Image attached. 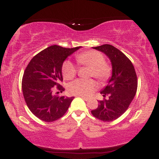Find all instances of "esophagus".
I'll return each mask as SVG.
<instances>
[{
	"label": "esophagus",
	"mask_w": 159,
	"mask_h": 159,
	"mask_svg": "<svg viewBox=\"0 0 159 159\" xmlns=\"http://www.w3.org/2000/svg\"><path fill=\"white\" fill-rule=\"evenodd\" d=\"M80 97L83 98V99L84 100V101H86V102H87V101H88V100H89V98H87V97H85V96H80Z\"/></svg>",
	"instance_id": "1"
}]
</instances>
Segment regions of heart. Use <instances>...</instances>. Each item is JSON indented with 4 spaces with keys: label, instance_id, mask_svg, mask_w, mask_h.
I'll use <instances>...</instances> for the list:
<instances>
[{
    "label": "heart",
    "instance_id": "b5f03b06",
    "mask_svg": "<svg viewBox=\"0 0 159 159\" xmlns=\"http://www.w3.org/2000/svg\"><path fill=\"white\" fill-rule=\"evenodd\" d=\"M80 66H90L89 76L96 78L100 82L107 81L110 77L111 68L105 62V57L96 50L81 52L75 56ZM62 75L66 80L72 79L77 74V66L72 61L66 60L62 64ZM97 89V84L93 79H76L68 86L69 93L75 96H89Z\"/></svg>",
    "mask_w": 159,
    "mask_h": 159
}]
</instances>
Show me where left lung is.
I'll return each instance as SVG.
<instances>
[{
  "label": "left lung",
  "instance_id": "1",
  "mask_svg": "<svg viewBox=\"0 0 159 159\" xmlns=\"http://www.w3.org/2000/svg\"><path fill=\"white\" fill-rule=\"evenodd\" d=\"M93 48L105 53L112 64V76L101 94L105 97L98 102L96 109L91 111L96 118L111 122L123 115L134 98L138 88V78L130 60L119 49L105 44ZM109 97L105 98V96Z\"/></svg>",
  "mask_w": 159,
  "mask_h": 159
}]
</instances>
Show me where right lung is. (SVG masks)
<instances>
[{"mask_svg":"<svg viewBox=\"0 0 159 159\" xmlns=\"http://www.w3.org/2000/svg\"><path fill=\"white\" fill-rule=\"evenodd\" d=\"M80 48L52 45L38 53L27 66L21 82L23 96L28 108L39 120L55 121L68 110L74 97L57 95L65 90L60 84L63 81L62 64Z\"/></svg>","mask_w":159,"mask_h":159,"instance_id":"obj_1","label":"right lung"}]
</instances>
